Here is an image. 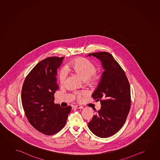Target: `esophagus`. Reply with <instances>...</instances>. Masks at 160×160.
Wrapping results in <instances>:
<instances>
[{
    "instance_id": "34e87169",
    "label": "esophagus",
    "mask_w": 160,
    "mask_h": 160,
    "mask_svg": "<svg viewBox=\"0 0 160 160\" xmlns=\"http://www.w3.org/2000/svg\"><path fill=\"white\" fill-rule=\"evenodd\" d=\"M74 107L75 108H79V109H82V108H84L83 106H80V105H75Z\"/></svg>"
}]
</instances>
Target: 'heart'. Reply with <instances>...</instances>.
Instances as JSON below:
<instances>
[{
  "label": "heart",
  "instance_id": "heart-1",
  "mask_svg": "<svg viewBox=\"0 0 160 160\" xmlns=\"http://www.w3.org/2000/svg\"><path fill=\"white\" fill-rule=\"evenodd\" d=\"M65 69L67 70L73 71L85 81L89 80L92 82H95L98 79V75L96 72V65L85 58H79L75 59L66 65ZM66 72L64 70H62L59 74L60 83L64 84ZM84 94L85 92H79L78 93V98L80 99L81 95Z\"/></svg>",
  "mask_w": 160,
  "mask_h": 160
}]
</instances>
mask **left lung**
Returning <instances> with one entry per match:
<instances>
[{
	"mask_svg": "<svg viewBox=\"0 0 160 160\" xmlns=\"http://www.w3.org/2000/svg\"><path fill=\"white\" fill-rule=\"evenodd\" d=\"M101 62L104 71L92 97L100 100L101 108L88 123L89 129L101 138L113 135L123 126L130 111V84L123 69L108 52L91 53Z\"/></svg>",
	"mask_w": 160,
	"mask_h": 160,
	"instance_id": "left-lung-1",
	"label": "left lung"
}]
</instances>
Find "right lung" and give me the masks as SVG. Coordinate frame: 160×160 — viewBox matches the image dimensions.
<instances>
[{
	"mask_svg": "<svg viewBox=\"0 0 160 160\" xmlns=\"http://www.w3.org/2000/svg\"><path fill=\"white\" fill-rule=\"evenodd\" d=\"M64 57L47 58L35 66L25 79L22 90V102L25 116L32 127L40 132L52 135L67 122L70 106L54 103V95L59 88L57 70Z\"/></svg>",
	"mask_w": 160,
	"mask_h": 160,
	"instance_id": "1",
	"label": "right lung"
}]
</instances>
